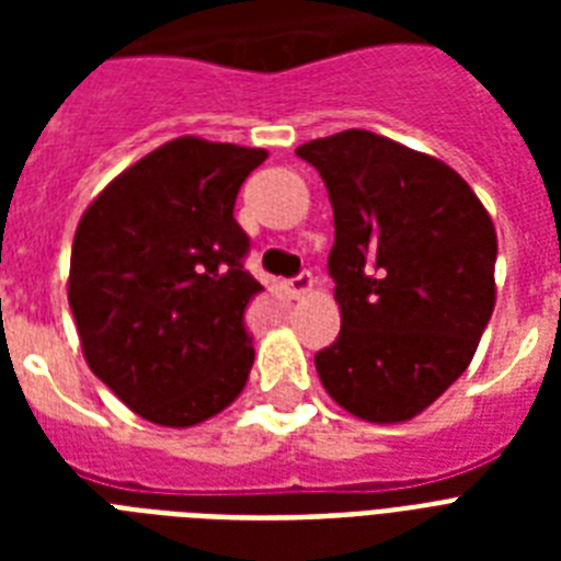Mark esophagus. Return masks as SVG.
I'll return each mask as SVG.
<instances>
[{
    "mask_svg": "<svg viewBox=\"0 0 561 561\" xmlns=\"http://www.w3.org/2000/svg\"><path fill=\"white\" fill-rule=\"evenodd\" d=\"M285 285H288L290 297H306L308 290H311V273H297V276L285 282Z\"/></svg>",
    "mask_w": 561,
    "mask_h": 561,
    "instance_id": "34e87169",
    "label": "esophagus"
}]
</instances>
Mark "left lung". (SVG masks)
Masks as SVG:
<instances>
[{"label": "left lung", "mask_w": 561, "mask_h": 561, "mask_svg": "<svg viewBox=\"0 0 561 561\" xmlns=\"http://www.w3.org/2000/svg\"><path fill=\"white\" fill-rule=\"evenodd\" d=\"M297 157L334 211L341 334L314 355L317 375L355 416L413 419L466 373L492 317V218L457 171L387 136L343 130Z\"/></svg>", "instance_id": "left-lung-1"}]
</instances>
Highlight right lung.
Returning <instances> with one entry per match:
<instances>
[{
  "mask_svg": "<svg viewBox=\"0 0 561 561\" xmlns=\"http://www.w3.org/2000/svg\"><path fill=\"white\" fill-rule=\"evenodd\" d=\"M262 148L183 136L118 174L83 211L69 306L90 369L148 422L197 425L244 390L250 238L236 197Z\"/></svg>",
  "mask_w": 561,
  "mask_h": 561,
  "instance_id": "add662e5",
  "label": "right lung"
}]
</instances>
